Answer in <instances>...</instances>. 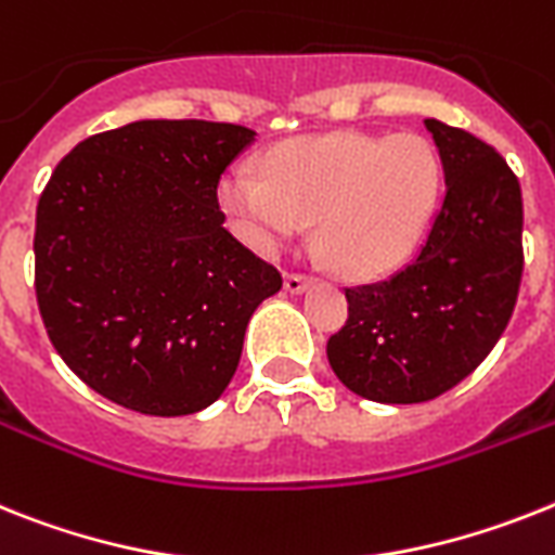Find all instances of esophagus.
<instances>
[{"mask_svg": "<svg viewBox=\"0 0 555 555\" xmlns=\"http://www.w3.org/2000/svg\"><path fill=\"white\" fill-rule=\"evenodd\" d=\"M310 282H313V276H307V273H296V270H291V273L285 276V287L291 293H301L307 285H310Z\"/></svg>", "mask_w": 555, "mask_h": 555, "instance_id": "obj_1", "label": "esophagus"}]
</instances>
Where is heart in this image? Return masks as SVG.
I'll return each mask as SVG.
<instances>
[{"instance_id":"heart-1","label":"heart","mask_w":555,"mask_h":555,"mask_svg":"<svg viewBox=\"0 0 555 555\" xmlns=\"http://www.w3.org/2000/svg\"><path fill=\"white\" fill-rule=\"evenodd\" d=\"M264 171L236 163L222 175L220 203L236 234L262 254L315 242L344 276L398 268L421 236L437 197V157L417 134L333 132L282 143Z\"/></svg>"}]
</instances>
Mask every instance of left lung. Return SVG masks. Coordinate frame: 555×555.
Here are the masks:
<instances>
[{
	"label": "left lung",
	"mask_w": 555,
	"mask_h": 555,
	"mask_svg": "<svg viewBox=\"0 0 555 555\" xmlns=\"http://www.w3.org/2000/svg\"><path fill=\"white\" fill-rule=\"evenodd\" d=\"M446 175L426 242L406 268L347 287L327 358L347 389L423 403L468 378L505 333L522 282V189L502 155L428 118Z\"/></svg>",
	"instance_id": "1"
}]
</instances>
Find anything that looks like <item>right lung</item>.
Instances as JSON below:
<instances>
[{"label": "right lung", "instance_id": "add662e5", "mask_svg": "<svg viewBox=\"0 0 555 555\" xmlns=\"http://www.w3.org/2000/svg\"><path fill=\"white\" fill-rule=\"evenodd\" d=\"M254 129L138 120L78 143L36 206V301L55 352L124 409L177 417L225 392L276 264L222 222Z\"/></svg>", "mask_w": 555, "mask_h": 555}]
</instances>
